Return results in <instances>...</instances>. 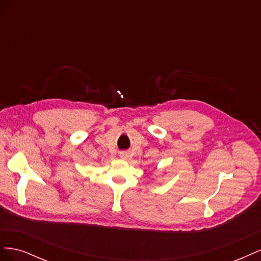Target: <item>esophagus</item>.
<instances>
[{"label": "esophagus", "instance_id": "34e87169", "mask_svg": "<svg viewBox=\"0 0 261 261\" xmlns=\"http://www.w3.org/2000/svg\"><path fill=\"white\" fill-rule=\"evenodd\" d=\"M120 156L122 158V159H127V158H128V152L122 151V152H120Z\"/></svg>", "mask_w": 261, "mask_h": 261}]
</instances>
